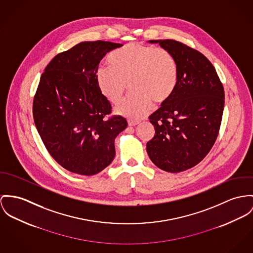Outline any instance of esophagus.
<instances>
[{
  "instance_id": "esophagus-1",
  "label": "esophagus",
  "mask_w": 253,
  "mask_h": 253,
  "mask_svg": "<svg viewBox=\"0 0 253 253\" xmlns=\"http://www.w3.org/2000/svg\"><path fill=\"white\" fill-rule=\"evenodd\" d=\"M128 124H129V126H136L137 122L134 121V120H128Z\"/></svg>"
}]
</instances>
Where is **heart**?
I'll return each mask as SVG.
<instances>
[{"label":"heart","instance_id":"heart-1","mask_svg":"<svg viewBox=\"0 0 253 253\" xmlns=\"http://www.w3.org/2000/svg\"><path fill=\"white\" fill-rule=\"evenodd\" d=\"M110 67H99L95 73L98 89L110 103L119 104L130 86L132 94L117 109V114L131 119L145 117L153 101L162 104L173 94L178 83V66L166 49L129 43L113 52Z\"/></svg>","mask_w":253,"mask_h":253}]
</instances>
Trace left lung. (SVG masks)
<instances>
[{"label":"left lung","mask_w":253,"mask_h":253,"mask_svg":"<svg viewBox=\"0 0 253 253\" xmlns=\"http://www.w3.org/2000/svg\"><path fill=\"white\" fill-rule=\"evenodd\" d=\"M159 43L175 58L178 83L173 94L150 117L155 135L146 144L150 160L168 172L194 168L210 152L217 137L224 89L210 60L173 39Z\"/></svg>","instance_id":"1"}]
</instances>
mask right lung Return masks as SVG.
Returning <instances> with one entry per match:
<instances>
[{
  "label": "right lung",
  "instance_id": "1",
  "mask_svg": "<svg viewBox=\"0 0 253 253\" xmlns=\"http://www.w3.org/2000/svg\"><path fill=\"white\" fill-rule=\"evenodd\" d=\"M122 44L81 42L58 54L42 73L33 116L46 149L65 169L81 175L102 171L116 155L115 139L128 125L113 116L111 103L99 91L100 60Z\"/></svg>",
  "mask_w": 253,
  "mask_h": 253
}]
</instances>
